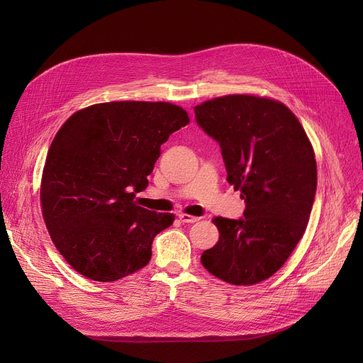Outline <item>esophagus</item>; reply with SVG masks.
Instances as JSON below:
<instances>
[{"label": "esophagus", "mask_w": 363, "mask_h": 363, "mask_svg": "<svg viewBox=\"0 0 363 363\" xmlns=\"http://www.w3.org/2000/svg\"><path fill=\"white\" fill-rule=\"evenodd\" d=\"M178 218H179V220H181V222H185V223H194V222L200 220V218H197V216H191V215H186V213H179V215H178Z\"/></svg>", "instance_id": "34e87169"}]
</instances>
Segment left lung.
Listing matches in <instances>:
<instances>
[{
    "mask_svg": "<svg viewBox=\"0 0 363 363\" xmlns=\"http://www.w3.org/2000/svg\"><path fill=\"white\" fill-rule=\"evenodd\" d=\"M197 125L222 152L226 181L240 189V219L215 218L219 241L201 264L234 285L272 277L306 230L316 194V160L293 111L255 95H225L194 107Z\"/></svg>",
    "mask_w": 363,
    "mask_h": 363,
    "instance_id": "left-lung-1",
    "label": "left lung"
}]
</instances>
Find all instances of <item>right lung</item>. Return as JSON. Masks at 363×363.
<instances>
[{
    "label": "right lung",
    "instance_id": "1",
    "mask_svg": "<svg viewBox=\"0 0 363 363\" xmlns=\"http://www.w3.org/2000/svg\"><path fill=\"white\" fill-rule=\"evenodd\" d=\"M189 122L179 106L113 101L76 111L48 150L41 204L57 250L74 271L101 282L140 271L155 237L175 220L137 206L135 193L170 133Z\"/></svg>",
    "mask_w": 363,
    "mask_h": 363
}]
</instances>
